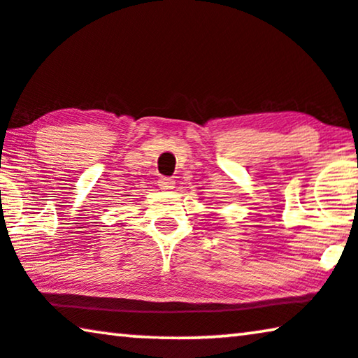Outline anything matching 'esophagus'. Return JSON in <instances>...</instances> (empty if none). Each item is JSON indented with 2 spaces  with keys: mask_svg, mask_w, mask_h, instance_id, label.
<instances>
[{
  "mask_svg": "<svg viewBox=\"0 0 358 358\" xmlns=\"http://www.w3.org/2000/svg\"><path fill=\"white\" fill-rule=\"evenodd\" d=\"M157 183H159V188H160V189H165V191H170V189L175 188V180L169 178V177L159 178Z\"/></svg>",
  "mask_w": 358,
  "mask_h": 358,
  "instance_id": "1",
  "label": "esophagus"
}]
</instances>
